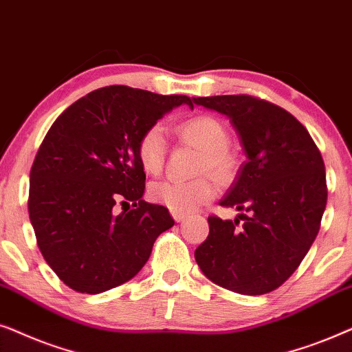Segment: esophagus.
Wrapping results in <instances>:
<instances>
[{
  "mask_svg": "<svg viewBox=\"0 0 352 352\" xmlns=\"http://www.w3.org/2000/svg\"><path fill=\"white\" fill-rule=\"evenodd\" d=\"M172 217H173V220H175V222H182V220H184L186 215L182 214V212H175V210H172Z\"/></svg>",
  "mask_w": 352,
  "mask_h": 352,
  "instance_id": "34e87169",
  "label": "esophagus"
}]
</instances>
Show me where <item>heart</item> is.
Returning <instances> with one entry per match:
<instances>
[{"label":"heart","instance_id":"heart-1","mask_svg":"<svg viewBox=\"0 0 352 352\" xmlns=\"http://www.w3.org/2000/svg\"><path fill=\"white\" fill-rule=\"evenodd\" d=\"M182 142L201 151L198 173L212 175L215 180H227L235 168V161L227 151L230 137L227 129L212 116H196L177 127ZM167 154L166 135L161 125H151L143 132L137 144V156L143 170L157 175L162 170ZM215 188L208 177L193 182L162 180L149 186V198L175 212L188 214L214 198Z\"/></svg>","mask_w":352,"mask_h":352}]
</instances>
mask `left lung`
<instances>
[{"label": "left lung", "mask_w": 352, "mask_h": 352, "mask_svg": "<svg viewBox=\"0 0 352 352\" xmlns=\"http://www.w3.org/2000/svg\"><path fill=\"white\" fill-rule=\"evenodd\" d=\"M193 102L227 116L246 154L220 201L246 214L233 222L209 215V235L195 259L210 282L230 292H274L298 269L320 228L327 206L322 154L301 122L269 101L223 95Z\"/></svg>", "instance_id": "obj_1"}]
</instances>
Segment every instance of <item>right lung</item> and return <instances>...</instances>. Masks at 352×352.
Segmentation results:
<instances>
[{"label": "right lung", "mask_w": 352, "mask_h": 352, "mask_svg": "<svg viewBox=\"0 0 352 352\" xmlns=\"http://www.w3.org/2000/svg\"><path fill=\"white\" fill-rule=\"evenodd\" d=\"M180 104L193 102L111 85L75 101L51 125L30 170L29 215L41 254L69 288L98 294L129 282L173 227L167 208L142 199L146 175L137 144ZM119 200L135 209L116 214Z\"/></svg>", "instance_id": "add662e5"}]
</instances>
